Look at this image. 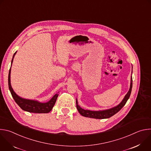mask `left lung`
Returning a JSON list of instances; mask_svg holds the SVG:
<instances>
[{"instance_id": "1", "label": "left lung", "mask_w": 151, "mask_h": 151, "mask_svg": "<svg viewBox=\"0 0 151 151\" xmlns=\"http://www.w3.org/2000/svg\"><path fill=\"white\" fill-rule=\"evenodd\" d=\"M133 86V79L132 77L131 78V83H130V88L127 94L125 95V97L122 100V101L119 104L118 106L113 107L112 109H107L105 111H91L89 110H84L82 109L81 107L78 105L77 100L76 101V107L78 112L79 114L85 117H88V118H96V119H105V118H109L115 114H116L117 112H118L122 108L123 106L125 104L127 103L128 99H129L131 94L132 89Z\"/></svg>"}]
</instances>
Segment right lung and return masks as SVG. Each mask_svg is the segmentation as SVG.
Masks as SVG:
<instances>
[{"label":"right lung","instance_id":"obj_1","mask_svg":"<svg viewBox=\"0 0 151 151\" xmlns=\"http://www.w3.org/2000/svg\"><path fill=\"white\" fill-rule=\"evenodd\" d=\"M17 52H15L13 55V58L12 59L11 63H12L13 58ZM12 65V64H11ZM10 75H11V68L9 69V75H8V86L9 89L11 93V95L14 99L15 101L17 103V104L21 107L23 110L29 112H32V113H36V114H47L50 112L52 109L53 106H54L55 101L57 100V97L58 96V94H56L54 95L52 98L47 103H40L37 101L32 100H28L23 99L20 97H19L18 95L15 94V93L13 89L12 88V87L11 85V80H10Z\"/></svg>","mask_w":151,"mask_h":151}]
</instances>
